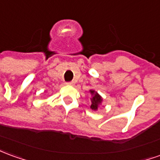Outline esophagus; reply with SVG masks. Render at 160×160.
<instances>
[{
    "instance_id": "esophagus-1",
    "label": "esophagus",
    "mask_w": 160,
    "mask_h": 160,
    "mask_svg": "<svg viewBox=\"0 0 160 160\" xmlns=\"http://www.w3.org/2000/svg\"><path fill=\"white\" fill-rule=\"evenodd\" d=\"M67 85H68V86H72V85H73V82H72V81H70V82H67Z\"/></svg>"
}]
</instances>
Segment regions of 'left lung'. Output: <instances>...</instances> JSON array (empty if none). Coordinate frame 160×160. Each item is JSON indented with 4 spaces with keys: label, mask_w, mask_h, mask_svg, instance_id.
I'll list each match as a JSON object with an SVG mask.
<instances>
[{
    "label": "left lung",
    "mask_w": 160,
    "mask_h": 160,
    "mask_svg": "<svg viewBox=\"0 0 160 160\" xmlns=\"http://www.w3.org/2000/svg\"><path fill=\"white\" fill-rule=\"evenodd\" d=\"M90 92L92 93V95H93L92 96V98L91 99V108L92 110H97V109H98V106H99V104L101 103V101H102V99H101V97H100L96 92L91 90Z\"/></svg>",
    "instance_id": "8db88e82"
}]
</instances>
